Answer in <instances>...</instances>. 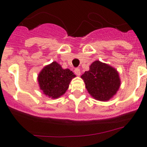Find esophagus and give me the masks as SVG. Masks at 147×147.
<instances>
[{"label":"esophagus","mask_w":147,"mask_h":147,"mask_svg":"<svg viewBox=\"0 0 147 147\" xmlns=\"http://www.w3.org/2000/svg\"><path fill=\"white\" fill-rule=\"evenodd\" d=\"M74 72H75V74L76 75H77V76H80L81 71H80V69H79V68H76V69L74 70Z\"/></svg>","instance_id":"34e87169"}]
</instances>
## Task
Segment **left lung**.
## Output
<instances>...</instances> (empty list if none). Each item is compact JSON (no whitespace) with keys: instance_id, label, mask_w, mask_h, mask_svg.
Masks as SVG:
<instances>
[{"instance_id":"1","label":"left lung","mask_w":147,"mask_h":147,"mask_svg":"<svg viewBox=\"0 0 147 147\" xmlns=\"http://www.w3.org/2000/svg\"><path fill=\"white\" fill-rule=\"evenodd\" d=\"M85 87L95 100L106 101L111 99L119 90L120 79L115 68L106 63L95 60L81 76Z\"/></svg>"}]
</instances>
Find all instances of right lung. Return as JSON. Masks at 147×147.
<instances>
[{
	"label": "right lung",
	"mask_w": 147,
	"mask_h": 147,
	"mask_svg": "<svg viewBox=\"0 0 147 147\" xmlns=\"http://www.w3.org/2000/svg\"><path fill=\"white\" fill-rule=\"evenodd\" d=\"M75 76L69 69H63L57 62H52L41 70L38 81L44 94L55 99L66 92L71 79Z\"/></svg>",
	"instance_id": "1"
}]
</instances>
